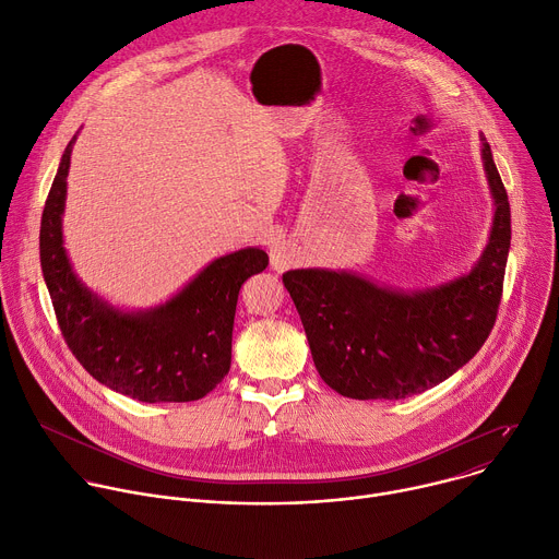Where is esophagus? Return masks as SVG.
<instances>
[{"label":"esophagus","instance_id":"1","mask_svg":"<svg viewBox=\"0 0 559 559\" xmlns=\"http://www.w3.org/2000/svg\"><path fill=\"white\" fill-rule=\"evenodd\" d=\"M288 264H290V260H288L286 253H282V251L271 253V266H273L275 271H284V269H288Z\"/></svg>","mask_w":559,"mask_h":559}]
</instances>
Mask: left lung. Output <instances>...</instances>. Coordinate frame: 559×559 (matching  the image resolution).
I'll list each match as a JSON object with an SVG mask.
<instances>
[{"instance_id": "obj_1", "label": "left lung", "mask_w": 559, "mask_h": 559, "mask_svg": "<svg viewBox=\"0 0 559 559\" xmlns=\"http://www.w3.org/2000/svg\"><path fill=\"white\" fill-rule=\"evenodd\" d=\"M495 202L479 262L424 290L378 286L355 273L297 269L282 275L320 378L353 400H404L449 380L481 348L502 299L511 248L509 195L481 135Z\"/></svg>"}]
</instances>
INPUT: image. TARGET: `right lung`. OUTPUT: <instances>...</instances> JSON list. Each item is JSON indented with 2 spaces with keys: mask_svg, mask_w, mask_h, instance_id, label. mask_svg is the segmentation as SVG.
Instances as JSON below:
<instances>
[{
  "mask_svg": "<svg viewBox=\"0 0 559 559\" xmlns=\"http://www.w3.org/2000/svg\"><path fill=\"white\" fill-rule=\"evenodd\" d=\"M73 144L75 138L61 155L39 228L41 273L61 335L110 391L146 404L195 402L228 373L239 288L269 266V255L251 246L217 258L148 311L110 306L78 280L61 235Z\"/></svg>",
  "mask_w": 559,
  "mask_h": 559,
  "instance_id": "add662e5",
  "label": "right lung"
}]
</instances>
